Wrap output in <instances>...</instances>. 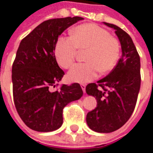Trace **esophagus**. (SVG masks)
<instances>
[{
	"mask_svg": "<svg viewBox=\"0 0 153 153\" xmlns=\"http://www.w3.org/2000/svg\"><path fill=\"white\" fill-rule=\"evenodd\" d=\"M80 86H81V88H82L83 93H85V91H86V90H85L86 89V85H85L84 83H81V84H80Z\"/></svg>",
	"mask_w": 153,
	"mask_h": 153,
	"instance_id": "1",
	"label": "esophagus"
}]
</instances>
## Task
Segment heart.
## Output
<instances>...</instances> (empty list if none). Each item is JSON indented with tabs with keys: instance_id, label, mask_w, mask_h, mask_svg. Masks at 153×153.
I'll list each match as a JSON object with an SVG mask.
<instances>
[{
	"instance_id": "obj_1",
	"label": "heart",
	"mask_w": 153,
	"mask_h": 153,
	"mask_svg": "<svg viewBox=\"0 0 153 153\" xmlns=\"http://www.w3.org/2000/svg\"><path fill=\"white\" fill-rule=\"evenodd\" d=\"M71 37L56 42L55 56L64 69H69L76 59L78 49L86 51L84 63L74 65L68 74L73 82L85 83L94 79L98 72L106 74L115 68L120 54V44L109 32L96 25H82L70 31Z\"/></svg>"
}]
</instances>
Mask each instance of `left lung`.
<instances>
[{
    "label": "left lung",
    "mask_w": 153,
    "mask_h": 153,
    "mask_svg": "<svg viewBox=\"0 0 153 153\" xmlns=\"http://www.w3.org/2000/svg\"><path fill=\"white\" fill-rule=\"evenodd\" d=\"M121 44L122 56L111 72L97 83H88L86 92L97 99V106L88 113L87 123L98 133H111L122 127L134 111L141 83L140 57L130 36L112 24Z\"/></svg>",
    "instance_id": "obj_1"
}]
</instances>
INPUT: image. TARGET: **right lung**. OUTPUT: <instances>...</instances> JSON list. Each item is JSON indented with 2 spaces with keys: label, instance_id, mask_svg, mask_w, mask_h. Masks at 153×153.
<instances>
[{
  "label": "right lung",
  "instance_id": "obj_1",
  "mask_svg": "<svg viewBox=\"0 0 153 153\" xmlns=\"http://www.w3.org/2000/svg\"><path fill=\"white\" fill-rule=\"evenodd\" d=\"M82 19L75 16L46 20L19 44L12 65L14 102L22 120L35 131L51 132L60 128L64 107L83 96L78 83L62 84L56 92H51V88L58 85L65 74L54 52L58 38Z\"/></svg>",
  "mask_w": 153,
  "mask_h": 153
}]
</instances>
